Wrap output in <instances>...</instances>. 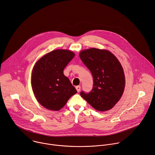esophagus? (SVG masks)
I'll use <instances>...</instances> for the list:
<instances>
[{"instance_id":"esophagus-1","label":"esophagus","mask_w":155,"mask_h":155,"mask_svg":"<svg viewBox=\"0 0 155 155\" xmlns=\"http://www.w3.org/2000/svg\"><path fill=\"white\" fill-rule=\"evenodd\" d=\"M75 88H76V90H77V92H80V90H81V87H80V86H77L75 87Z\"/></svg>"}]
</instances>
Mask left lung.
I'll return each instance as SVG.
<instances>
[{
	"label": "left lung",
	"instance_id": "obj_1",
	"mask_svg": "<svg viewBox=\"0 0 155 155\" xmlns=\"http://www.w3.org/2000/svg\"><path fill=\"white\" fill-rule=\"evenodd\" d=\"M80 58L93 78L90 93L80 92L81 96L98 111L111 109L121 98L125 78L118 59L107 50L90 48L80 53Z\"/></svg>",
	"mask_w": 155,
	"mask_h": 155
}]
</instances>
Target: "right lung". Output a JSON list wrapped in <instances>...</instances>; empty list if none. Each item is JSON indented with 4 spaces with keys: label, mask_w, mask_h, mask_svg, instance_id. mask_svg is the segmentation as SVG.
Segmentation results:
<instances>
[{
    "label": "right lung",
    "mask_w": 155,
    "mask_h": 155,
    "mask_svg": "<svg viewBox=\"0 0 155 155\" xmlns=\"http://www.w3.org/2000/svg\"><path fill=\"white\" fill-rule=\"evenodd\" d=\"M71 51L56 50L41 58L35 64L31 83L38 102L48 110H59L77 93L63 71L73 59Z\"/></svg>",
    "instance_id": "obj_1"
}]
</instances>
